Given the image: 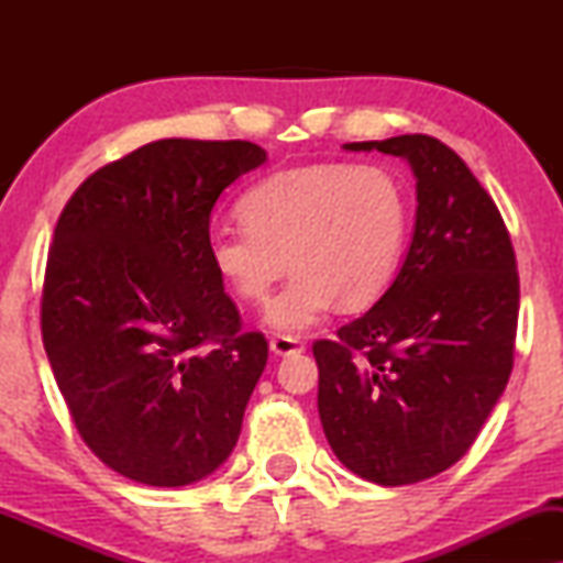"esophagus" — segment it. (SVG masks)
I'll use <instances>...</instances> for the list:
<instances>
[{
	"instance_id": "obj_1",
	"label": "esophagus",
	"mask_w": 563,
	"mask_h": 563,
	"mask_svg": "<svg viewBox=\"0 0 563 563\" xmlns=\"http://www.w3.org/2000/svg\"><path fill=\"white\" fill-rule=\"evenodd\" d=\"M268 345H272V351L276 353V356H291V353L305 351L302 341H297V338H291V335H274L272 341H268Z\"/></svg>"
}]
</instances>
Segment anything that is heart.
Here are the masks:
<instances>
[{"label":"heart","instance_id":"1","mask_svg":"<svg viewBox=\"0 0 563 563\" xmlns=\"http://www.w3.org/2000/svg\"><path fill=\"white\" fill-rule=\"evenodd\" d=\"M243 225L214 230L207 258L243 302L264 305L291 264L295 276L266 322L302 333L341 302L374 305L399 274L412 225L405 181L379 164H312L276 172L245 191Z\"/></svg>","mask_w":563,"mask_h":563}]
</instances>
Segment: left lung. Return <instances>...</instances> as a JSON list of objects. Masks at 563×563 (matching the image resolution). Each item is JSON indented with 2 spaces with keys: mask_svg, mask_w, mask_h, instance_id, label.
I'll return each instance as SVG.
<instances>
[{
  "mask_svg": "<svg viewBox=\"0 0 563 563\" xmlns=\"http://www.w3.org/2000/svg\"><path fill=\"white\" fill-rule=\"evenodd\" d=\"M410 164L418 212L405 264L372 310L314 341L330 449L399 487L445 472L479 435L512 372L520 279L497 205L430 135L345 143Z\"/></svg>",
  "mask_w": 563,
  "mask_h": 563,
  "instance_id": "1",
  "label": "left lung"
}]
</instances>
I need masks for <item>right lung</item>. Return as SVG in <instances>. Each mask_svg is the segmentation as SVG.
<instances>
[{"label": "right lung", "mask_w": 563, "mask_h": 563, "mask_svg": "<svg viewBox=\"0 0 563 563\" xmlns=\"http://www.w3.org/2000/svg\"><path fill=\"white\" fill-rule=\"evenodd\" d=\"M266 161L249 141L166 137L89 176L60 212L41 330L84 443L148 487H184L235 449L268 343L207 258L222 189Z\"/></svg>", "instance_id": "1"}]
</instances>
